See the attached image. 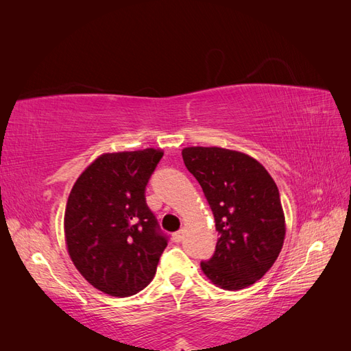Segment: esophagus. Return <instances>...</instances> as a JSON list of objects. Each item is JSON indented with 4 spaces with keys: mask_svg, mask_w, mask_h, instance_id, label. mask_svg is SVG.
<instances>
[{
    "mask_svg": "<svg viewBox=\"0 0 351 351\" xmlns=\"http://www.w3.org/2000/svg\"><path fill=\"white\" fill-rule=\"evenodd\" d=\"M183 239H184V230H180V231H177V232H174V234H173V240H174L176 243L182 241Z\"/></svg>",
    "mask_w": 351,
    "mask_h": 351,
    "instance_id": "obj_1",
    "label": "esophagus"
}]
</instances>
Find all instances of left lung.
Listing matches in <instances>:
<instances>
[{
    "label": "left lung",
    "mask_w": 351,
    "mask_h": 351,
    "mask_svg": "<svg viewBox=\"0 0 351 351\" xmlns=\"http://www.w3.org/2000/svg\"><path fill=\"white\" fill-rule=\"evenodd\" d=\"M184 165L199 182L214 214L215 253L200 268L222 290L237 291L267 274L285 239L278 187L247 154L218 146H189Z\"/></svg>",
    "instance_id": "left-lung-1"
}]
</instances>
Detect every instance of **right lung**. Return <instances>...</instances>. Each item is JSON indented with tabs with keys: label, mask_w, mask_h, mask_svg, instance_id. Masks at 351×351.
<instances>
[{
	"label": "right lung",
	"mask_w": 351,
	"mask_h": 351,
	"mask_svg": "<svg viewBox=\"0 0 351 351\" xmlns=\"http://www.w3.org/2000/svg\"><path fill=\"white\" fill-rule=\"evenodd\" d=\"M162 149L108 152L74 183L64 212V237L74 267L95 289L129 297L156 272L167 239L145 200Z\"/></svg>",
	"instance_id": "right-lung-1"
}]
</instances>
